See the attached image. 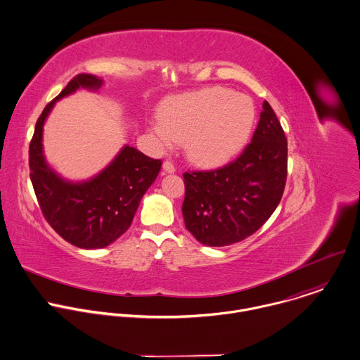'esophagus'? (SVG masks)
Here are the masks:
<instances>
[{
  "instance_id": "obj_1",
  "label": "esophagus",
  "mask_w": 360,
  "mask_h": 360,
  "mask_svg": "<svg viewBox=\"0 0 360 360\" xmlns=\"http://www.w3.org/2000/svg\"><path fill=\"white\" fill-rule=\"evenodd\" d=\"M162 169H164L165 172H168V174H174V172H175V167H174V164H172L171 161H165V162L162 164Z\"/></svg>"
}]
</instances>
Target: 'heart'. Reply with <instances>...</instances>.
Returning <instances> with one entry per match:
<instances>
[{
  "mask_svg": "<svg viewBox=\"0 0 360 360\" xmlns=\"http://www.w3.org/2000/svg\"><path fill=\"white\" fill-rule=\"evenodd\" d=\"M151 124L162 146L185 141L191 161L214 167L230 160L247 141L255 120L250 96L213 86L165 101Z\"/></svg>",
  "mask_w": 360,
  "mask_h": 360,
  "instance_id": "obj_1",
  "label": "heart"
}]
</instances>
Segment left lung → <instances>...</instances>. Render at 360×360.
<instances>
[{"instance_id": "left-lung-1", "label": "left lung", "mask_w": 360, "mask_h": 360, "mask_svg": "<svg viewBox=\"0 0 360 360\" xmlns=\"http://www.w3.org/2000/svg\"><path fill=\"white\" fill-rule=\"evenodd\" d=\"M288 176V140L265 101L251 143L233 162L184 174L182 214L202 244L226 247L259 230L278 207Z\"/></svg>"}]
</instances>
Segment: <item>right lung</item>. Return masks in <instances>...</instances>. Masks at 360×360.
I'll return each mask as SVG.
<instances>
[{"label": "right lung", "mask_w": 360, "mask_h": 360, "mask_svg": "<svg viewBox=\"0 0 360 360\" xmlns=\"http://www.w3.org/2000/svg\"><path fill=\"white\" fill-rule=\"evenodd\" d=\"M102 84L103 79L92 74L75 75L46 105L29 144V175L44 219L61 238L84 250L103 248L126 233L162 165L161 160L130 146H124L103 171L82 182L65 181L47 165L43 124L54 103L78 88L96 91Z\"/></svg>", "instance_id": "1"}]
</instances>
